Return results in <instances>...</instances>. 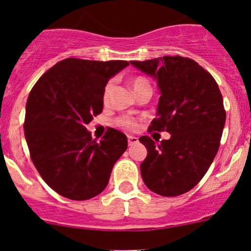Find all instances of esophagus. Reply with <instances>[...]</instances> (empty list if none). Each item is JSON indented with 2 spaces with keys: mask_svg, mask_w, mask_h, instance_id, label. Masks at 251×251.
Masks as SVG:
<instances>
[{
  "mask_svg": "<svg viewBox=\"0 0 251 251\" xmlns=\"http://www.w3.org/2000/svg\"><path fill=\"white\" fill-rule=\"evenodd\" d=\"M127 141H128V146H134V144H137L139 142L138 138L134 136H128Z\"/></svg>",
  "mask_w": 251,
  "mask_h": 251,
  "instance_id": "esophagus-1",
  "label": "esophagus"
}]
</instances>
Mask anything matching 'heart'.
Instances as JSON below:
<instances>
[{
    "label": "heart",
    "mask_w": 251,
    "mask_h": 251,
    "mask_svg": "<svg viewBox=\"0 0 251 251\" xmlns=\"http://www.w3.org/2000/svg\"><path fill=\"white\" fill-rule=\"evenodd\" d=\"M131 85H132L133 90L137 91L139 88H142V86L148 85V81L143 78H133L132 80H131ZM112 89H113V84L112 83H108L107 85L104 86L103 94H102V101H103V103H107V102L109 101L110 94H112ZM117 124L119 126H121V127H124V128H133L134 125H136V124H134V121L130 118L118 119Z\"/></svg>",
    "instance_id": "1"
}]
</instances>
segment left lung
Segmentation results:
<instances>
[{"instance_id": "obj_1", "label": "left lung", "mask_w": 251, "mask_h": 251, "mask_svg": "<svg viewBox=\"0 0 251 251\" xmlns=\"http://www.w3.org/2000/svg\"><path fill=\"white\" fill-rule=\"evenodd\" d=\"M130 62L156 79L160 89L156 118L149 130L171 134L159 144L150 137L139 138L148 150L141 163L144 184L161 196L185 194L207 173L220 146L226 112L218 84L189 57Z\"/></svg>"}]
</instances>
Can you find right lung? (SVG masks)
Here are the masks:
<instances>
[{"mask_svg":"<svg viewBox=\"0 0 251 251\" xmlns=\"http://www.w3.org/2000/svg\"><path fill=\"white\" fill-rule=\"evenodd\" d=\"M128 65L70 57L47 71L28 95L24 130L31 159L43 180L66 199L85 201L101 194L127 149L120 131L109 127L97 143L85 126L102 113L108 80Z\"/></svg>","mask_w":251,"mask_h":251,"instance_id":"add662e5","label":"right lung"}]
</instances>
